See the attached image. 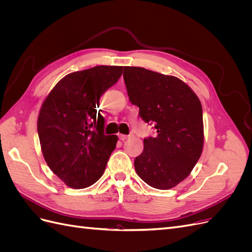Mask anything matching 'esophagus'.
<instances>
[{"mask_svg": "<svg viewBox=\"0 0 252 252\" xmlns=\"http://www.w3.org/2000/svg\"><path fill=\"white\" fill-rule=\"evenodd\" d=\"M129 136L130 135H127V134H119V138H120V140L121 141H125V140H127Z\"/></svg>", "mask_w": 252, "mask_h": 252, "instance_id": "1", "label": "esophagus"}]
</instances>
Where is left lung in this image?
Listing matches in <instances>:
<instances>
[{
    "label": "left lung",
    "instance_id": "8db88e82",
    "mask_svg": "<svg viewBox=\"0 0 252 252\" xmlns=\"http://www.w3.org/2000/svg\"><path fill=\"white\" fill-rule=\"evenodd\" d=\"M123 78L140 118L156 130L154 136L144 139V150L134 159L135 171L149 186L170 189L188 177L201 157V102L184 82L172 75L124 67Z\"/></svg>",
    "mask_w": 252,
    "mask_h": 252
}]
</instances>
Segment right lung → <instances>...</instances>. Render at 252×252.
I'll list each match as a JSON object with an SVG mask.
<instances>
[{"label": "right lung", "mask_w": 252, "mask_h": 252, "mask_svg": "<svg viewBox=\"0 0 252 252\" xmlns=\"http://www.w3.org/2000/svg\"><path fill=\"white\" fill-rule=\"evenodd\" d=\"M122 71L123 66L103 65L67 74L42 105L37 134L43 156L67 186L94 184L116 148L118 136L104 133L105 120L96 105Z\"/></svg>", "instance_id": "1"}]
</instances>
